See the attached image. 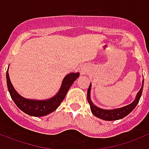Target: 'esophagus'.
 <instances>
[{"instance_id": "esophagus-1", "label": "esophagus", "mask_w": 149, "mask_h": 149, "mask_svg": "<svg viewBox=\"0 0 149 149\" xmlns=\"http://www.w3.org/2000/svg\"><path fill=\"white\" fill-rule=\"evenodd\" d=\"M82 72H83V73H86V69H85V68H82Z\"/></svg>"}]
</instances>
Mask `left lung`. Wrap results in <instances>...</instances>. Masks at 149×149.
<instances>
[{
  "label": "left lung",
  "instance_id": "8db88e82",
  "mask_svg": "<svg viewBox=\"0 0 149 149\" xmlns=\"http://www.w3.org/2000/svg\"><path fill=\"white\" fill-rule=\"evenodd\" d=\"M143 84H144V81H143V85H142L141 89H139L138 93L136 94V98L134 99L132 103L130 104L125 106L121 108L113 109V110H104L96 107L95 105L93 104L90 99V90H91V84L89 85V89L87 91V101L90 106L91 111L93 113L94 116L96 117H98L99 119H103V120L106 121H113V120H118V119H121L124 117H125L126 116L128 115L130 113L133 111L136 106L137 105L138 102H139L140 97L142 95V93H143Z\"/></svg>",
  "mask_w": 149,
  "mask_h": 149
}]
</instances>
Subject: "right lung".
<instances>
[{"mask_svg": "<svg viewBox=\"0 0 149 149\" xmlns=\"http://www.w3.org/2000/svg\"><path fill=\"white\" fill-rule=\"evenodd\" d=\"M79 75L80 74L78 72L67 74L63 79L61 87L56 95L54 96L53 98L46 100L27 99L21 96L13 87L10 81L8 70L6 72V84L12 99L18 108L27 115L39 117L51 113L60 106L62 101L65 98L70 86Z\"/></svg>", "mask_w": 149, "mask_h": 149, "instance_id": "1", "label": "right lung"}]
</instances>
